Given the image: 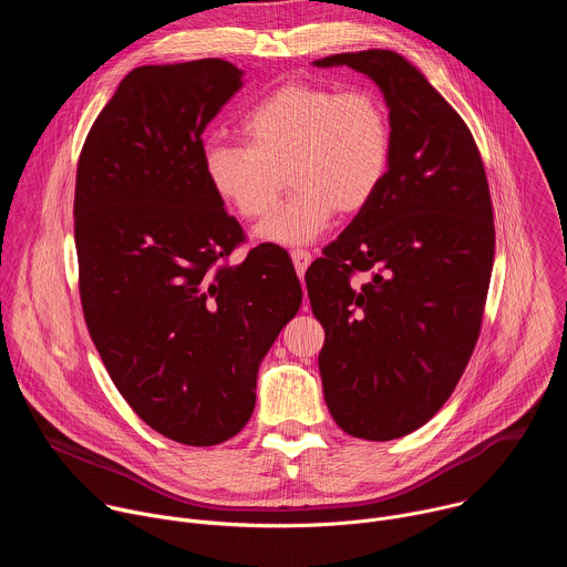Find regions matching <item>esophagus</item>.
I'll return each instance as SVG.
<instances>
[{
  "label": "esophagus",
  "instance_id": "obj_1",
  "mask_svg": "<svg viewBox=\"0 0 567 567\" xmlns=\"http://www.w3.org/2000/svg\"><path fill=\"white\" fill-rule=\"evenodd\" d=\"M291 260H293L296 274L302 276V274L307 271V267L311 265V254H309V251H302V249H293V251H291Z\"/></svg>",
  "mask_w": 567,
  "mask_h": 567
}]
</instances>
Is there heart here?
<instances>
[{
    "label": "heart",
    "instance_id": "obj_1",
    "mask_svg": "<svg viewBox=\"0 0 567 567\" xmlns=\"http://www.w3.org/2000/svg\"><path fill=\"white\" fill-rule=\"evenodd\" d=\"M241 132L249 145L213 141L202 164L215 195L247 219L278 204L288 175L296 193L256 228L269 245H309L337 210H363L390 171L388 110L368 90L287 83L247 114Z\"/></svg>",
    "mask_w": 567,
    "mask_h": 567
}]
</instances>
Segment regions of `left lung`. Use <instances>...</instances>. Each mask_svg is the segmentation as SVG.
Wrapping results in <instances>:
<instances>
[{
  "instance_id": "obj_1",
  "label": "left lung",
  "mask_w": 567,
  "mask_h": 567,
  "mask_svg": "<svg viewBox=\"0 0 567 567\" xmlns=\"http://www.w3.org/2000/svg\"><path fill=\"white\" fill-rule=\"evenodd\" d=\"M313 66L368 75L388 107L385 182L305 282L326 328L318 370L334 422L396 440L444 406L475 348L496 247L487 175L466 123L403 55L368 49Z\"/></svg>"
}]
</instances>
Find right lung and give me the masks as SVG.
I'll return each instance as SVG.
<instances>
[{"label": "right lung", "mask_w": 567, "mask_h": 567, "mask_svg": "<svg viewBox=\"0 0 567 567\" xmlns=\"http://www.w3.org/2000/svg\"><path fill=\"white\" fill-rule=\"evenodd\" d=\"M245 85L219 58L130 71L78 158L75 251L92 341L123 399L188 446L237 435L258 370L302 289L271 245L228 258L241 228L210 188L202 134Z\"/></svg>", "instance_id": "1"}]
</instances>
